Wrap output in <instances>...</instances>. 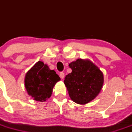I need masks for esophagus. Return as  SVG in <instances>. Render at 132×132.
<instances>
[{"label":"esophagus","instance_id":"34e87169","mask_svg":"<svg viewBox=\"0 0 132 132\" xmlns=\"http://www.w3.org/2000/svg\"><path fill=\"white\" fill-rule=\"evenodd\" d=\"M60 76L61 79H64V73L63 72H61L60 73Z\"/></svg>","mask_w":132,"mask_h":132}]
</instances>
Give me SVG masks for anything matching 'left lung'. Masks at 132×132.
Masks as SVG:
<instances>
[{
	"mask_svg": "<svg viewBox=\"0 0 132 132\" xmlns=\"http://www.w3.org/2000/svg\"><path fill=\"white\" fill-rule=\"evenodd\" d=\"M72 72L66 76L64 83L72 101L87 104L97 96L104 83L102 72L89 60L78 59L69 64Z\"/></svg>",
	"mask_w": 132,
	"mask_h": 132,
	"instance_id": "1",
	"label": "left lung"
}]
</instances>
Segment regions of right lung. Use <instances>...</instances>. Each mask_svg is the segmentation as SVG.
Segmentation results:
<instances>
[{"instance_id": "add662e5", "label": "right lung", "mask_w": 132, "mask_h": 132, "mask_svg": "<svg viewBox=\"0 0 132 132\" xmlns=\"http://www.w3.org/2000/svg\"><path fill=\"white\" fill-rule=\"evenodd\" d=\"M60 80L55 71L42 61H38L26 74L25 86L33 99L43 102L50 97L53 88Z\"/></svg>"}]
</instances>
